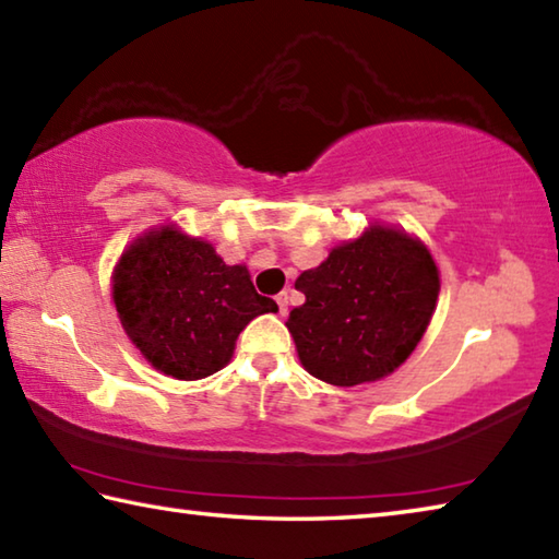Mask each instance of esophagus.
Masks as SVG:
<instances>
[{
	"instance_id": "34e87169",
	"label": "esophagus",
	"mask_w": 559,
	"mask_h": 559,
	"mask_svg": "<svg viewBox=\"0 0 559 559\" xmlns=\"http://www.w3.org/2000/svg\"><path fill=\"white\" fill-rule=\"evenodd\" d=\"M276 302H278V312H281V314H288V293H286V290L278 293Z\"/></svg>"
}]
</instances>
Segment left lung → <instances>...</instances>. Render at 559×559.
Returning a JSON list of instances; mask_svg holds the SVG:
<instances>
[{"mask_svg":"<svg viewBox=\"0 0 559 559\" xmlns=\"http://www.w3.org/2000/svg\"><path fill=\"white\" fill-rule=\"evenodd\" d=\"M288 330L314 379L357 385L389 377L428 330L440 293L438 266L418 239L373 225L302 271Z\"/></svg>","mask_w":559,"mask_h":559,"instance_id":"left-lung-1","label":"left lung"}]
</instances>
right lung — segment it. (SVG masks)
Listing matches in <instances>:
<instances>
[{
  "label": "right lung",
  "instance_id": "right-lung-1",
  "mask_svg": "<svg viewBox=\"0 0 559 559\" xmlns=\"http://www.w3.org/2000/svg\"><path fill=\"white\" fill-rule=\"evenodd\" d=\"M115 306L151 367L195 381L231 359L239 332L278 306L259 296L245 266L176 227L136 239L115 271Z\"/></svg>",
  "mask_w": 559,
  "mask_h": 559
}]
</instances>
